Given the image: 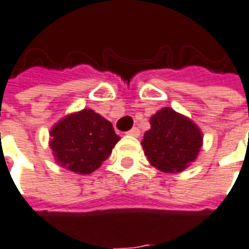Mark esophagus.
I'll list each match as a JSON object with an SVG mask.
<instances>
[{
  "mask_svg": "<svg viewBox=\"0 0 249 249\" xmlns=\"http://www.w3.org/2000/svg\"><path fill=\"white\" fill-rule=\"evenodd\" d=\"M128 135H131V137H140L141 135V131H140V128L138 127H133L130 131H127Z\"/></svg>",
  "mask_w": 249,
  "mask_h": 249,
  "instance_id": "1",
  "label": "esophagus"
}]
</instances>
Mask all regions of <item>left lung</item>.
Listing matches in <instances>:
<instances>
[{
	"label": "left lung",
	"mask_w": 249,
	"mask_h": 249,
	"mask_svg": "<svg viewBox=\"0 0 249 249\" xmlns=\"http://www.w3.org/2000/svg\"><path fill=\"white\" fill-rule=\"evenodd\" d=\"M202 142V131L191 119L164 107L150 118V130L145 133L141 145L153 167L176 174L196 160Z\"/></svg>",
	"instance_id": "obj_1"
}]
</instances>
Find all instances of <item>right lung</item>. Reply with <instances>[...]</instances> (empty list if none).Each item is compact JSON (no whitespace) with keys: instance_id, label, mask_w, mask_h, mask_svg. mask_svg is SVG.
I'll list each match as a JSON object with an SVG mask.
<instances>
[{"instance_id":"obj_1","label":"right lung","mask_w":249,"mask_h":249,"mask_svg":"<svg viewBox=\"0 0 249 249\" xmlns=\"http://www.w3.org/2000/svg\"><path fill=\"white\" fill-rule=\"evenodd\" d=\"M50 137L56 162L80 175L96 171L121 140L112 123L89 108L65 116L51 128Z\"/></svg>"}]
</instances>
